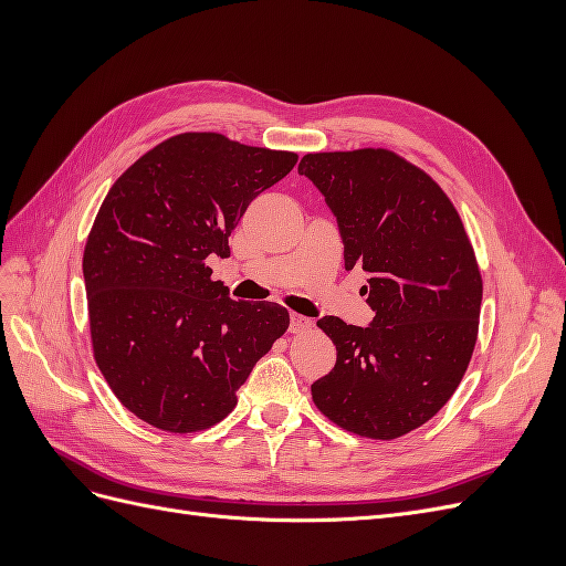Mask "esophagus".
Returning <instances> with one entry per match:
<instances>
[{
	"instance_id": "esophagus-1",
	"label": "esophagus",
	"mask_w": 566,
	"mask_h": 566,
	"mask_svg": "<svg viewBox=\"0 0 566 566\" xmlns=\"http://www.w3.org/2000/svg\"><path fill=\"white\" fill-rule=\"evenodd\" d=\"M310 328H312V321L306 318V316H302V314L290 316V333H304V331H310Z\"/></svg>"
}]
</instances>
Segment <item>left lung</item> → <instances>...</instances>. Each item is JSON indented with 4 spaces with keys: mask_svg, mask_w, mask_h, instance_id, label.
I'll return each mask as SVG.
<instances>
[{
    "mask_svg": "<svg viewBox=\"0 0 566 566\" xmlns=\"http://www.w3.org/2000/svg\"><path fill=\"white\" fill-rule=\"evenodd\" d=\"M310 177L337 217L347 271L368 276V328L323 316L335 368L312 385L321 413L368 439H399L434 418L476 345L482 271L451 198L387 148L306 153Z\"/></svg>",
    "mask_w": 566,
    "mask_h": 566,
    "instance_id": "obj_1",
    "label": "left lung"
}]
</instances>
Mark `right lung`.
Returning a JSON list of instances; mask_svg holds the SVG:
<instances>
[{
    "label": "right lung",
    "instance_id": "1",
    "mask_svg": "<svg viewBox=\"0 0 566 566\" xmlns=\"http://www.w3.org/2000/svg\"><path fill=\"white\" fill-rule=\"evenodd\" d=\"M297 153L184 132L111 186L84 245L92 349L127 410L163 432L224 420L254 364L290 325L276 302L231 300L208 256H229L248 205Z\"/></svg>",
    "mask_w": 566,
    "mask_h": 566
}]
</instances>
